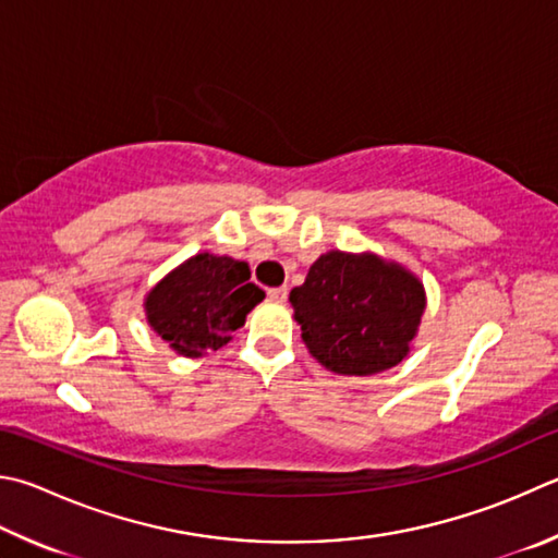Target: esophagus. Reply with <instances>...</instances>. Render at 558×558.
Here are the masks:
<instances>
[{
    "mask_svg": "<svg viewBox=\"0 0 558 558\" xmlns=\"http://www.w3.org/2000/svg\"><path fill=\"white\" fill-rule=\"evenodd\" d=\"M288 292H290V290H288L286 286H282V288H270V290H268V298L276 300V302H286V300H288Z\"/></svg>",
    "mask_w": 558,
    "mask_h": 558,
    "instance_id": "esophagus-1",
    "label": "esophagus"
}]
</instances>
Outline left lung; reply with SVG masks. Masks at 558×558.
<instances>
[{"instance_id": "8db88e82", "label": "left lung", "mask_w": 558, "mask_h": 558, "mask_svg": "<svg viewBox=\"0 0 558 558\" xmlns=\"http://www.w3.org/2000/svg\"><path fill=\"white\" fill-rule=\"evenodd\" d=\"M290 305L319 366L339 376H376L408 359L427 292L398 260L331 248L292 288Z\"/></svg>"}]
</instances>
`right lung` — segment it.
I'll return each mask as SVG.
<instances>
[{
	"mask_svg": "<svg viewBox=\"0 0 558 558\" xmlns=\"http://www.w3.org/2000/svg\"><path fill=\"white\" fill-rule=\"evenodd\" d=\"M246 260L202 251L182 260L146 292L148 327L178 356L199 359L231 341L266 292L248 282Z\"/></svg>",
	"mask_w": 558,
	"mask_h": 558,
	"instance_id": "right-lung-1",
	"label": "right lung"
}]
</instances>
